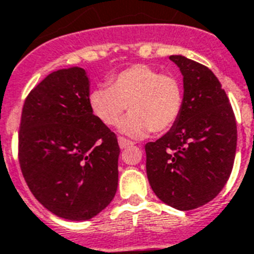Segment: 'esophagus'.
I'll return each instance as SVG.
<instances>
[{"instance_id":"obj_1","label":"esophagus","mask_w":254,"mask_h":254,"mask_svg":"<svg viewBox=\"0 0 254 254\" xmlns=\"http://www.w3.org/2000/svg\"><path fill=\"white\" fill-rule=\"evenodd\" d=\"M119 145L121 149H125V148H129V146H131V145H133V142L129 140H127V138H124V137H119Z\"/></svg>"}]
</instances>
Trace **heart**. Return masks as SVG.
I'll return each instance as SVG.
<instances>
[{
    "label": "heart",
    "mask_w": 254,
    "mask_h": 254,
    "mask_svg": "<svg viewBox=\"0 0 254 254\" xmlns=\"http://www.w3.org/2000/svg\"><path fill=\"white\" fill-rule=\"evenodd\" d=\"M106 85L89 93L90 112L105 127H116L127 108L130 114L120 129L130 137L164 133L181 116L184 90L174 74L138 64L112 75Z\"/></svg>",
    "instance_id": "obj_1"
}]
</instances>
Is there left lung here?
I'll return each mask as SVG.
<instances>
[{
    "label": "left lung",
    "instance_id": "obj_1",
    "mask_svg": "<svg viewBox=\"0 0 254 254\" xmlns=\"http://www.w3.org/2000/svg\"><path fill=\"white\" fill-rule=\"evenodd\" d=\"M169 58L184 77L183 112L166 134L145 145L146 174L162 202L191 210L212 201L229 179L237 127L213 71L184 56Z\"/></svg>",
    "mask_w": 254,
    "mask_h": 254
}]
</instances>
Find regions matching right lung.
Listing matches in <instances>:
<instances>
[{"instance_id": "obj_1", "label": "right lung", "mask_w": 254, "mask_h": 254, "mask_svg": "<svg viewBox=\"0 0 254 254\" xmlns=\"http://www.w3.org/2000/svg\"><path fill=\"white\" fill-rule=\"evenodd\" d=\"M82 67L53 71L25 100L18 160L33 196L71 221L90 220L119 185L117 137L93 116Z\"/></svg>"}]
</instances>
